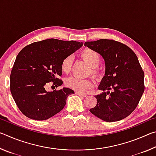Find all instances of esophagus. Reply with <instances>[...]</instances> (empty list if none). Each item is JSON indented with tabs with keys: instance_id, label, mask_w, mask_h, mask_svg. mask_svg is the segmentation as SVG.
<instances>
[{
	"instance_id": "34e87169",
	"label": "esophagus",
	"mask_w": 156,
	"mask_h": 156,
	"mask_svg": "<svg viewBox=\"0 0 156 156\" xmlns=\"http://www.w3.org/2000/svg\"><path fill=\"white\" fill-rule=\"evenodd\" d=\"M75 94L78 95V96H81V97H86V96H87V95H86L85 94L80 93V92H78V91H76Z\"/></svg>"
}]
</instances>
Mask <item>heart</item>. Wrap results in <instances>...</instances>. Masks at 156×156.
Instances as JSON below:
<instances>
[{"label": "heart", "instance_id": "obj_1", "mask_svg": "<svg viewBox=\"0 0 156 156\" xmlns=\"http://www.w3.org/2000/svg\"><path fill=\"white\" fill-rule=\"evenodd\" d=\"M80 56L91 67V73L95 78L99 79L102 77L103 72L99 65L101 62V56L94 49L85 48L80 52ZM73 63V57L68 56L64 58L61 62V69L62 72L69 73L71 71ZM65 84L68 87L78 92H85L94 86L92 80L89 78L83 79L76 76H71L65 81Z\"/></svg>", "mask_w": 156, "mask_h": 156}]
</instances>
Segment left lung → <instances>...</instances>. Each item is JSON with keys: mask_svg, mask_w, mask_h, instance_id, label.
<instances>
[{"mask_svg": "<svg viewBox=\"0 0 156 156\" xmlns=\"http://www.w3.org/2000/svg\"><path fill=\"white\" fill-rule=\"evenodd\" d=\"M84 46L99 53L105 61V75L98 87L103 92L95 96L97 104L89 111L106 122L124 119L135 110L144 91V74L138 57L114 40L85 42Z\"/></svg>", "mask_w": 156, "mask_h": 156, "instance_id": "obj_1", "label": "left lung"}]
</instances>
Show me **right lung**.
I'll return each instance as SVG.
<instances>
[{
  "mask_svg": "<svg viewBox=\"0 0 156 156\" xmlns=\"http://www.w3.org/2000/svg\"><path fill=\"white\" fill-rule=\"evenodd\" d=\"M83 43L50 38L35 42L18 53L10 75V91L18 109L25 116L44 120L60 112L72 89L47 91L46 84L60 86L61 62L83 46Z\"/></svg>",
  "mask_w": 156,
  "mask_h": 156,
  "instance_id": "1",
  "label": "right lung"
}]
</instances>
